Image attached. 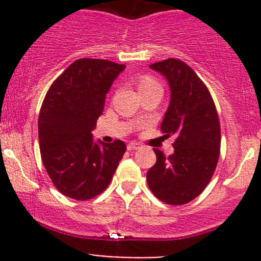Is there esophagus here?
<instances>
[{
	"label": "esophagus",
	"mask_w": 261,
	"mask_h": 261,
	"mask_svg": "<svg viewBox=\"0 0 261 261\" xmlns=\"http://www.w3.org/2000/svg\"><path fill=\"white\" fill-rule=\"evenodd\" d=\"M141 147H143V145H141V144H139V143H130L127 145V150L133 151V150H139V149H141Z\"/></svg>",
	"instance_id": "esophagus-1"
}]
</instances>
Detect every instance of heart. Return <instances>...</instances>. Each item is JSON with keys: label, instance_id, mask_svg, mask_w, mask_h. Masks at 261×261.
I'll return each instance as SVG.
<instances>
[{"label": "heart", "instance_id": "b5f03b06", "mask_svg": "<svg viewBox=\"0 0 261 261\" xmlns=\"http://www.w3.org/2000/svg\"><path fill=\"white\" fill-rule=\"evenodd\" d=\"M151 86H158V83L154 80H151V78L144 77L141 78L140 83H139V89L145 88V87H151Z\"/></svg>", "mask_w": 261, "mask_h": 261}]
</instances>
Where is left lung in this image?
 Listing matches in <instances>:
<instances>
[{
	"label": "left lung",
	"mask_w": 261,
	"mask_h": 261,
	"mask_svg": "<svg viewBox=\"0 0 261 261\" xmlns=\"http://www.w3.org/2000/svg\"><path fill=\"white\" fill-rule=\"evenodd\" d=\"M169 84L170 102L162 122L164 136H174V152L154 149L156 163L146 173L147 186L168 204H186L211 180L221 146L220 121L204 83L179 59L150 65Z\"/></svg>",
	"instance_id": "left-lung-1"
}]
</instances>
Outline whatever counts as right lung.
Instances as JSON below:
<instances>
[{"mask_svg":"<svg viewBox=\"0 0 261 261\" xmlns=\"http://www.w3.org/2000/svg\"><path fill=\"white\" fill-rule=\"evenodd\" d=\"M123 64L78 59L51 84L39 115L44 167L58 191L77 201L98 196L109 187L126 145L94 141L92 131L105 99Z\"/></svg>","mask_w":261,"mask_h":261,"instance_id":"1","label":"right lung"}]
</instances>
